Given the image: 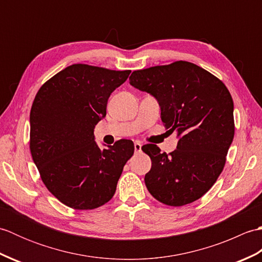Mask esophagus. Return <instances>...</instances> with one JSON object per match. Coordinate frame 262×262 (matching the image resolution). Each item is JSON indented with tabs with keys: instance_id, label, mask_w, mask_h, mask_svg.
Instances as JSON below:
<instances>
[{
	"instance_id": "34e87169",
	"label": "esophagus",
	"mask_w": 262,
	"mask_h": 262,
	"mask_svg": "<svg viewBox=\"0 0 262 262\" xmlns=\"http://www.w3.org/2000/svg\"><path fill=\"white\" fill-rule=\"evenodd\" d=\"M134 148H135V152H136V153H140V152L142 151V144H141V142L136 141V142L134 143Z\"/></svg>"
}]
</instances>
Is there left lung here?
Listing matches in <instances>:
<instances>
[{
  "mask_svg": "<svg viewBox=\"0 0 262 262\" xmlns=\"http://www.w3.org/2000/svg\"><path fill=\"white\" fill-rule=\"evenodd\" d=\"M129 84L157 99L164 127L178 137L170 154L153 144L142 147L152 161L144 178L147 190L169 206L199 199L223 171L234 137V104L227 88L185 60L133 72Z\"/></svg>",
  "mask_w": 262,
  "mask_h": 262,
  "instance_id": "obj_1",
  "label": "left lung"
}]
</instances>
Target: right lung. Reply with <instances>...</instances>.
<instances>
[{"label": "right lung", "instance_id": "add662e5", "mask_svg": "<svg viewBox=\"0 0 262 262\" xmlns=\"http://www.w3.org/2000/svg\"><path fill=\"white\" fill-rule=\"evenodd\" d=\"M130 71L73 64L39 89L30 111V151L47 189L74 209L108 203L134 143L120 140L101 149L94 127L105 117L110 94Z\"/></svg>", "mask_w": 262, "mask_h": 262}]
</instances>
